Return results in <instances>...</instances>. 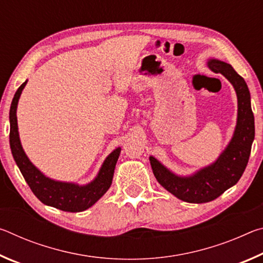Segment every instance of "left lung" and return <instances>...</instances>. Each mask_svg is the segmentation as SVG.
I'll use <instances>...</instances> for the list:
<instances>
[{"label":"left lung","instance_id":"left-lung-1","mask_svg":"<svg viewBox=\"0 0 263 263\" xmlns=\"http://www.w3.org/2000/svg\"><path fill=\"white\" fill-rule=\"evenodd\" d=\"M208 66L220 73L233 84L238 96V122L232 140L215 163L201 169L193 176L179 177L164 168L157 159L149 157L155 179L169 193L188 203H206L234 185L243 174L254 140V115L251 95L245 80L224 61L211 59Z\"/></svg>","mask_w":263,"mask_h":263}]
</instances>
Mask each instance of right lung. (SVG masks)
I'll return each mask as SVG.
<instances>
[{
	"mask_svg": "<svg viewBox=\"0 0 263 263\" xmlns=\"http://www.w3.org/2000/svg\"><path fill=\"white\" fill-rule=\"evenodd\" d=\"M26 84V81L21 84L17 89L16 94L12 99L10 106V148L12 157L18 166L22 175L29 184L30 189L35 195L39 201L53 208L59 209L67 212H81L87 210L91 205L99 201L112 183V177L116 163L121 153V148L115 149L102 166L101 171L96 179L87 185L80 186L74 183H66V182L53 181L43 175L41 172L35 168L30 160L26 157L23 148H22L20 137H18V126H17V103H18L20 96L22 94Z\"/></svg>",
	"mask_w": 263,
	"mask_h": 263,
	"instance_id": "obj_1",
	"label": "right lung"
}]
</instances>
